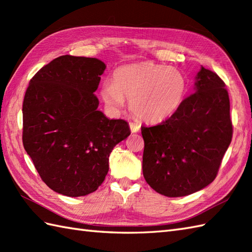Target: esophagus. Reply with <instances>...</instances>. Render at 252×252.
<instances>
[{
  "label": "esophagus",
  "instance_id": "1",
  "mask_svg": "<svg viewBox=\"0 0 252 252\" xmlns=\"http://www.w3.org/2000/svg\"><path fill=\"white\" fill-rule=\"evenodd\" d=\"M130 129H131L132 133H136L140 131V126L136 125V123H134V122H130Z\"/></svg>",
  "mask_w": 252,
  "mask_h": 252
}]
</instances>
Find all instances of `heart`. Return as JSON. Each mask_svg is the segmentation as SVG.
I'll use <instances>...</instances> for the list:
<instances>
[{"mask_svg": "<svg viewBox=\"0 0 252 252\" xmlns=\"http://www.w3.org/2000/svg\"><path fill=\"white\" fill-rule=\"evenodd\" d=\"M186 80L179 69L152 62L117 68L112 83L101 85L100 95L111 108H121L130 98V110L138 119L156 123L178 110L186 94Z\"/></svg>", "mask_w": 252, "mask_h": 252, "instance_id": "b5f03b06", "label": "heart"}]
</instances>
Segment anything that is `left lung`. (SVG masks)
<instances>
[{"instance_id": "1", "label": "left lung", "mask_w": 252, "mask_h": 252, "mask_svg": "<svg viewBox=\"0 0 252 252\" xmlns=\"http://www.w3.org/2000/svg\"><path fill=\"white\" fill-rule=\"evenodd\" d=\"M195 85L196 92L169 119L142 126L143 175L153 189L167 197L190 195L213 182L232 141L225 83L201 67Z\"/></svg>"}]
</instances>
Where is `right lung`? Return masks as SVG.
<instances>
[{"mask_svg": "<svg viewBox=\"0 0 252 252\" xmlns=\"http://www.w3.org/2000/svg\"><path fill=\"white\" fill-rule=\"evenodd\" d=\"M106 68L97 58L63 55L42 67L27 88L23 144L42 181L58 194L95 191L109 170V155L130 135L127 122L97 109Z\"/></svg>", "mask_w": 252, "mask_h": 252, "instance_id": "right-lung-1", "label": "right lung"}]
</instances>
